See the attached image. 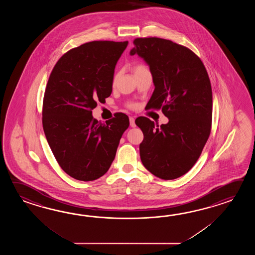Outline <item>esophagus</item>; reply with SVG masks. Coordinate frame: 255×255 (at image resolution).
Returning a JSON list of instances; mask_svg holds the SVG:
<instances>
[{
  "mask_svg": "<svg viewBox=\"0 0 255 255\" xmlns=\"http://www.w3.org/2000/svg\"><path fill=\"white\" fill-rule=\"evenodd\" d=\"M129 123H130V126H131V127H132V128H135V119H134V118H133V117H130Z\"/></svg>",
  "mask_w": 255,
  "mask_h": 255,
  "instance_id": "esophagus-1",
  "label": "esophagus"
}]
</instances>
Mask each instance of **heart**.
<instances>
[{
	"mask_svg": "<svg viewBox=\"0 0 255 255\" xmlns=\"http://www.w3.org/2000/svg\"><path fill=\"white\" fill-rule=\"evenodd\" d=\"M144 68H146L145 65H140V64H137V65H135L134 66H133V71H134V73H135V72L141 70V69H144ZM129 107L130 108H134V107H135V105H133V104H130Z\"/></svg>",
	"mask_w": 255,
	"mask_h": 255,
	"instance_id": "obj_1",
	"label": "heart"
}]
</instances>
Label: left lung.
<instances>
[{"instance_id":"obj_1","label":"left lung","mask_w":255,"mask_h":255,"mask_svg":"<svg viewBox=\"0 0 255 255\" xmlns=\"http://www.w3.org/2000/svg\"><path fill=\"white\" fill-rule=\"evenodd\" d=\"M133 43L130 54L149 65L155 86L146 108L161 109L168 119L160 127L145 117L135 120L144 135L141 161L159 179H177L194 166L211 134V81L200 57L183 45L157 37Z\"/></svg>"}]
</instances>
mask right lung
Here are the masks:
<instances>
[{"instance_id":"right-lung-1","label":"right lung","mask_w":255,"mask_h":255,"mask_svg":"<svg viewBox=\"0 0 255 255\" xmlns=\"http://www.w3.org/2000/svg\"><path fill=\"white\" fill-rule=\"evenodd\" d=\"M128 42L93 41L71 49L54 65L43 103V128L60 167L77 180H95L107 173L128 117L98 122L97 102L112 92L117 62Z\"/></svg>"}]
</instances>
